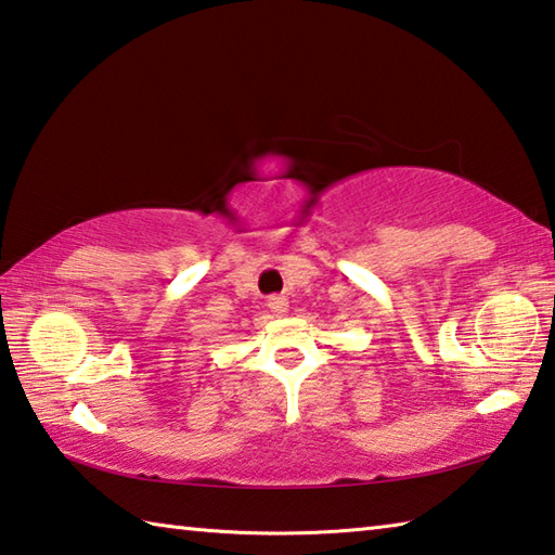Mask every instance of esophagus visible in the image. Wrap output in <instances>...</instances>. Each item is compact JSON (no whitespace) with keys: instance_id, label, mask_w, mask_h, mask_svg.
<instances>
[{"instance_id":"esophagus-1","label":"esophagus","mask_w":555,"mask_h":555,"mask_svg":"<svg viewBox=\"0 0 555 555\" xmlns=\"http://www.w3.org/2000/svg\"><path fill=\"white\" fill-rule=\"evenodd\" d=\"M269 308L274 313H279V315H284L286 311H288V300L284 298V296H271L269 298Z\"/></svg>"}]
</instances>
